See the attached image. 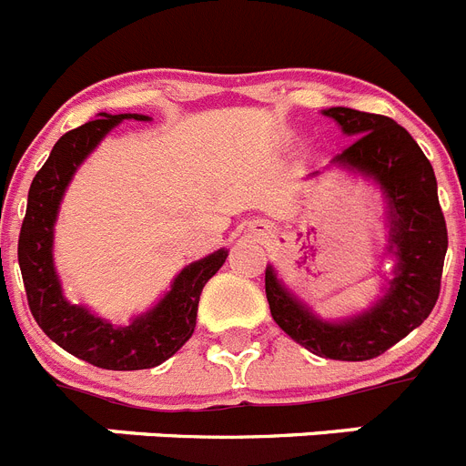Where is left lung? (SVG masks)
<instances>
[{"instance_id":"1","label":"left lung","mask_w":466,"mask_h":466,"mask_svg":"<svg viewBox=\"0 0 466 466\" xmlns=\"http://www.w3.org/2000/svg\"><path fill=\"white\" fill-rule=\"evenodd\" d=\"M324 114L355 137L333 163L371 175L390 198L397 278L371 310L340 324L319 322L284 289L273 268H266V299L278 327L296 343L329 360L366 361L406 339L434 310L448 249L446 219L431 163L406 127L348 106Z\"/></svg>"}]
</instances>
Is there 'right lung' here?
<instances>
[{
  "label": "right lung",
  "instance_id": "add662e5",
  "mask_svg": "<svg viewBox=\"0 0 466 466\" xmlns=\"http://www.w3.org/2000/svg\"><path fill=\"white\" fill-rule=\"evenodd\" d=\"M102 118L84 123L57 139L51 156L32 179L27 212L18 238V263L32 317L53 343L109 371L154 369L172 357L191 339L196 329L200 291L224 266L228 252L209 254L177 275L172 289L158 306L137 317L130 327H111L88 310L69 306L53 270V224L69 179L81 160L97 147L111 127L123 118L149 121L139 114H100Z\"/></svg>",
  "mask_w": 466,
  "mask_h": 466
}]
</instances>
